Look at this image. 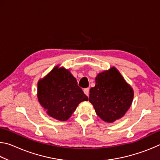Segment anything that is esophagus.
Segmentation results:
<instances>
[{
    "label": "esophagus",
    "instance_id": "obj_1",
    "mask_svg": "<svg viewBox=\"0 0 160 160\" xmlns=\"http://www.w3.org/2000/svg\"><path fill=\"white\" fill-rule=\"evenodd\" d=\"M84 93H85L87 96H89V92H90V88H85L84 89Z\"/></svg>",
    "mask_w": 160,
    "mask_h": 160
}]
</instances>
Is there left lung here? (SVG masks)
Instances as JSON below:
<instances>
[{"instance_id":"obj_1","label":"left lung","mask_w":160,"mask_h":160,"mask_svg":"<svg viewBox=\"0 0 160 160\" xmlns=\"http://www.w3.org/2000/svg\"><path fill=\"white\" fill-rule=\"evenodd\" d=\"M95 82L89 99L97 116L109 123L121 118L132 104V89L115 68L98 74Z\"/></svg>"}]
</instances>
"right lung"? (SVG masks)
<instances>
[{
    "label": "right lung",
    "mask_w": 160,
    "mask_h": 160,
    "mask_svg": "<svg viewBox=\"0 0 160 160\" xmlns=\"http://www.w3.org/2000/svg\"><path fill=\"white\" fill-rule=\"evenodd\" d=\"M37 97L47 114L62 121L70 117L81 102L88 100L71 73L58 66L39 81Z\"/></svg>",
    "instance_id": "obj_1"
}]
</instances>
